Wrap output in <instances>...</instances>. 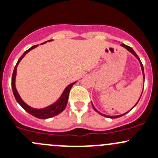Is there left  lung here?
Masks as SVG:
<instances>
[{
	"label": "left lung",
	"mask_w": 158,
	"mask_h": 158,
	"mask_svg": "<svg viewBox=\"0 0 158 158\" xmlns=\"http://www.w3.org/2000/svg\"><path fill=\"white\" fill-rule=\"evenodd\" d=\"M121 46H122V47H123L124 48H125L127 49V50H128L129 52H131V53H132L133 54L134 56H135V57H136L137 59H138V61H139V63H140V65H141V70H142V74H143V78H144V67H143V65H142V63H141V60H140V59H139V57H138V56L137 55L136 53H135V51L133 50V49L131 48V47H128V46H127V45H125V44H121ZM141 95H142V92H141ZM141 96H140V98H141ZM140 98L139 99H138V101L137 102V103L136 104H135V106H136L137 104H138V102H139V100H140ZM92 107H93V109H94V110H95V111H96V112H98V114H101V115H103V116H105V117H107V118H118V117H121V116H122V115H124V114H127V113L129 111H130V110H129V111H128V112H126V113H125V114H120V115H114V116H110V115H106V114H102V113H101L100 112V111H98V110H97L96 109H95V106H93V104H92ZM135 106H134V107H135ZM133 107V108H134ZM133 108H132V109H133Z\"/></svg>",
	"instance_id": "8db88e82"
}]
</instances>
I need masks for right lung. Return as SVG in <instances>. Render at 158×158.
<instances>
[{
    "instance_id": "right-lung-1",
    "label": "right lung",
    "mask_w": 158,
    "mask_h": 158,
    "mask_svg": "<svg viewBox=\"0 0 158 158\" xmlns=\"http://www.w3.org/2000/svg\"><path fill=\"white\" fill-rule=\"evenodd\" d=\"M52 40H48V41L49 42H50V41ZM48 41H47V42H48ZM47 42L43 43L42 44H46ZM38 47V45H35L33 46V47H30V49H27V50L25 51V52H23V55L20 57V59H19L18 61H17V64H16L15 67H14V73H13V75H12V80H11V86H12L13 93H14V97H15L16 100H17V102L20 104V106H21L25 111H27V112L31 114V115L37 118L46 119V118H52L53 117V116H56L57 115V114H60V113L65 109V108H66V105H67V102H68V98H69L70 89H72L73 85H74L77 81H76L75 82H73V83L69 84V85H67V86L66 87V89H64V91L63 92V93H62L61 96L59 98V99L57 100L56 102H55L53 104L50 105V106H47V107L43 108V109H34V108L30 107V106H28L27 104H26V103L23 101L21 97L20 96L17 89H16L15 80H16V76H17V66H18L19 63L21 61V60L25 56V55H26L28 52H30L31 49H34L35 47Z\"/></svg>"
}]
</instances>
